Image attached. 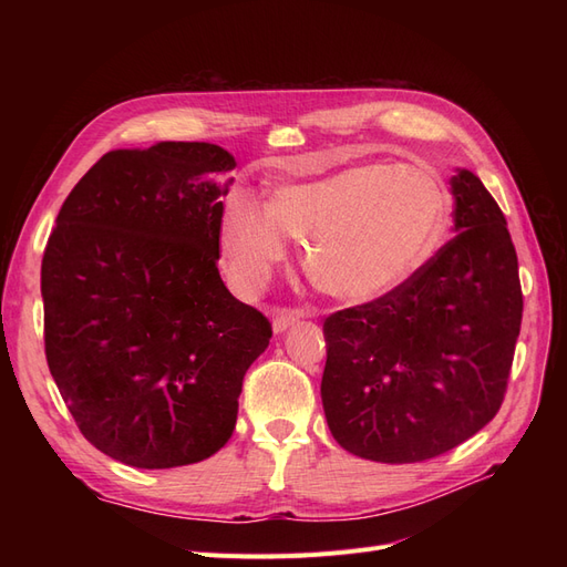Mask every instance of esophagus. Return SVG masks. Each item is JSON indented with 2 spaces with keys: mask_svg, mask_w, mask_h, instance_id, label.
Returning <instances> with one entry per match:
<instances>
[{
  "mask_svg": "<svg viewBox=\"0 0 567 567\" xmlns=\"http://www.w3.org/2000/svg\"><path fill=\"white\" fill-rule=\"evenodd\" d=\"M302 317H305L302 310H286V307H284V310L274 312L271 329H274V333H284V331L290 329V326H296Z\"/></svg>",
  "mask_w": 567,
  "mask_h": 567,
  "instance_id": "obj_1",
  "label": "esophagus"
}]
</instances>
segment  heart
<instances>
[{
	"mask_svg": "<svg viewBox=\"0 0 567 567\" xmlns=\"http://www.w3.org/2000/svg\"><path fill=\"white\" fill-rule=\"evenodd\" d=\"M444 221L447 198L433 177L371 163L277 186L267 210L248 196L231 198L219 241L231 281L255 288L293 238L302 244L310 281L326 296L359 305L414 277L435 252Z\"/></svg>",
	"mask_w": 567,
	"mask_h": 567,
	"instance_id": "b5f03b06",
	"label": "heart"
}]
</instances>
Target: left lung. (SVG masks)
Returning <instances> with one entry per match:
<instances>
[{
    "mask_svg": "<svg viewBox=\"0 0 567 567\" xmlns=\"http://www.w3.org/2000/svg\"><path fill=\"white\" fill-rule=\"evenodd\" d=\"M452 194L450 244L398 290L323 321V414L354 456H440L504 402L523 319L518 255L480 177L458 169Z\"/></svg>",
    "mask_w": 567,
    "mask_h": 567,
    "instance_id": "left-lung-1",
    "label": "left lung"
}]
</instances>
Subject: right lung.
Segmentation results:
<instances>
[{"instance_id":"1","label":"right lung","mask_w":567,"mask_h":567,"mask_svg":"<svg viewBox=\"0 0 567 567\" xmlns=\"http://www.w3.org/2000/svg\"><path fill=\"white\" fill-rule=\"evenodd\" d=\"M229 151L117 148L61 205L42 257L44 352L80 433L134 468L225 447L269 319L219 277Z\"/></svg>"}]
</instances>
